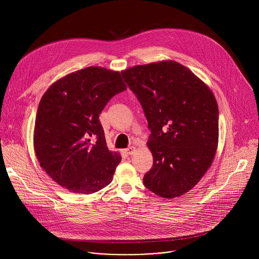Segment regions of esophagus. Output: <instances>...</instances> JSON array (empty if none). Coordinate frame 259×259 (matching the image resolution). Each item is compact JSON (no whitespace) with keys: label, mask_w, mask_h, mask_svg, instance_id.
<instances>
[{"label":"esophagus","mask_w":259,"mask_h":259,"mask_svg":"<svg viewBox=\"0 0 259 259\" xmlns=\"http://www.w3.org/2000/svg\"><path fill=\"white\" fill-rule=\"evenodd\" d=\"M135 152H136V149H135L134 146H130V147H128V149L125 150V153H126L127 155H129V156L133 155Z\"/></svg>","instance_id":"1"}]
</instances>
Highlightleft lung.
Returning a JSON list of instances; mask_svg holds the SVG:
<instances>
[{"instance_id": "left-lung-1", "label": "left lung", "mask_w": 259, "mask_h": 259, "mask_svg": "<svg viewBox=\"0 0 259 259\" xmlns=\"http://www.w3.org/2000/svg\"><path fill=\"white\" fill-rule=\"evenodd\" d=\"M122 76L138 98L151 135L153 168L146 189L165 199L191 191L210 168L218 145V106L210 88L174 60L135 65Z\"/></svg>"}]
</instances>
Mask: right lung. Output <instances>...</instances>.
<instances>
[{"label": "right lung", "mask_w": 259, "mask_h": 259, "mask_svg": "<svg viewBox=\"0 0 259 259\" xmlns=\"http://www.w3.org/2000/svg\"><path fill=\"white\" fill-rule=\"evenodd\" d=\"M127 86L120 71L89 66L68 73L44 93L36 112L33 149L59 186L90 195L112 182L122 160L108 151L100 113Z\"/></svg>", "instance_id": "obj_1"}]
</instances>
